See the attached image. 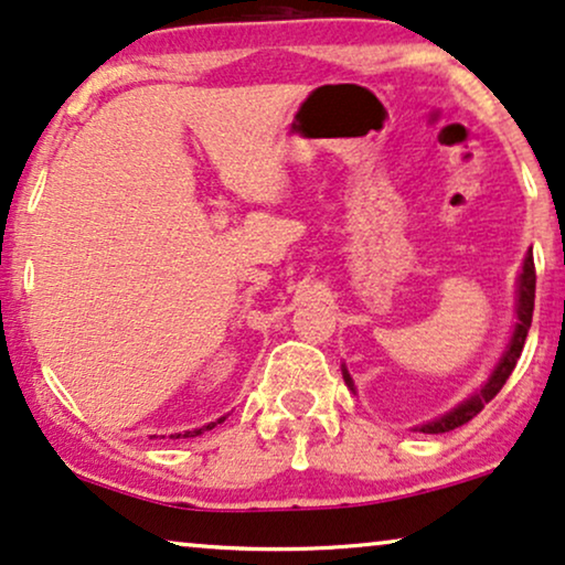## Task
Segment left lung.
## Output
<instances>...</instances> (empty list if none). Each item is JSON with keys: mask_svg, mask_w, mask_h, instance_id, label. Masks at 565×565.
<instances>
[{"mask_svg": "<svg viewBox=\"0 0 565 565\" xmlns=\"http://www.w3.org/2000/svg\"><path fill=\"white\" fill-rule=\"evenodd\" d=\"M534 287H537V270H534V258L532 253L524 258V268H521V276H519V305H516V328H513V335H511V344H509V352L503 354V360L498 362L495 373L490 375V381L482 385L480 391L472 398H467V402L456 406L454 412L443 414L440 419H435V423H427L419 427L423 433H448V430H456V427L467 425L469 419H475L477 414L484 409V404L492 402V398L498 396V391L503 388L505 381H509V375L513 373V367H516V360L521 356V349H524V341H526V333H530V326H532V312H534ZM344 381L349 388L354 391V383L349 373L344 370Z\"/></svg>", "mask_w": 565, "mask_h": 565, "instance_id": "left-lung-1", "label": "left lung"}]
</instances>
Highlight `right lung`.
Returning a JSON list of instances; mask_svg holds the SVG:
<instances>
[{
  "label": "right lung",
  "mask_w": 565,
  "mask_h": 565,
  "mask_svg": "<svg viewBox=\"0 0 565 565\" xmlns=\"http://www.w3.org/2000/svg\"><path fill=\"white\" fill-rule=\"evenodd\" d=\"M218 423H224V417H221V419H218ZM213 425H216V423H211L209 427H200V430H188V433H184V435H182V438H195V435H200V433H205V430H211V427H213ZM171 438H174V435H171ZM177 438H180V435H177Z\"/></svg>",
  "instance_id": "obj_1"
}]
</instances>
